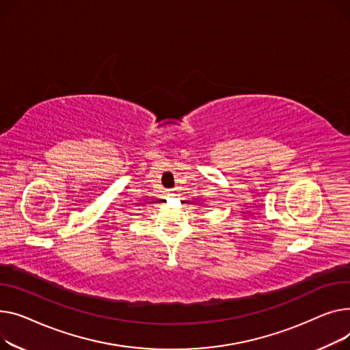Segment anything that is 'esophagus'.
Returning <instances> with one entry per match:
<instances>
[{
	"instance_id": "34e87169",
	"label": "esophagus",
	"mask_w": 350,
	"mask_h": 350,
	"mask_svg": "<svg viewBox=\"0 0 350 350\" xmlns=\"http://www.w3.org/2000/svg\"><path fill=\"white\" fill-rule=\"evenodd\" d=\"M174 195H175L174 192H170V193H168V196H174Z\"/></svg>"
}]
</instances>
